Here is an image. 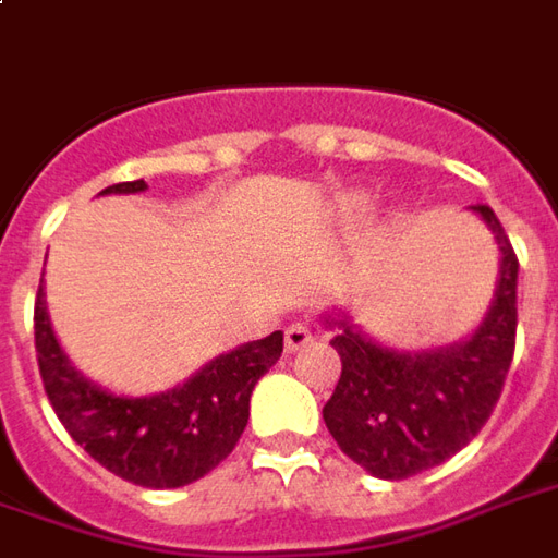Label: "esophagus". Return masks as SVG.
<instances>
[{
	"label": "esophagus",
	"instance_id": "esophagus-1",
	"mask_svg": "<svg viewBox=\"0 0 558 558\" xmlns=\"http://www.w3.org/2000/svg\"><path fill=\"white\" fill-rule=\"evenodd\" d=\"M314 341V329L307 326V323H292L287 326V332H283V344H287V353H295V350H302Z\"/></svg>",
	"mask_w": 558,
	"mask_h": 558
}]
</instances>
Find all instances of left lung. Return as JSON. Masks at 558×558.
<instances>
[{
    "label": "left lung",
    "mask_w": 558,
    "mask_h": 558,
    "mask_svg": "<svg viewBox=\"0 0 558 558\" xmlns=\"http://www.w3.org/2000/svg\"><path fill=\"white\" fill-rule=\"evenodd\" d=\"M496 232L501 278L483 326L462 344L432 353H399L374 344L353 326L329 344L341 377L323 408L326 428L356 465L404 481L441 465L477 435L496 408L517 347V253L489 205H474Z\"/></svg>",
    "instance_id": "8db88e82"
}]
</instances>
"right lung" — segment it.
<instances>
[{"label": "right lung", "instance_id": "obj_1", "mask_svg": "<svg viewBox=\"0 0 558 558\" xmlns=\"http://www.w3.org/2000/svg\"><path fill=\"white\" fill-rule=\"evenodd\" d=\"M142 190L144 181H126L102 193ZM280 353L283 332H271L214 360L184 387L150 399H123L93 387L69 365L50 329L45 287L35 295V356L53 411L99 465L135 486L174 489L217 469L247 426L256 380Z\"/></svg>", "mask_w": 558, "mask_h": 558}]
</instances>
